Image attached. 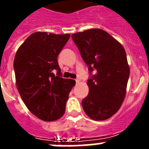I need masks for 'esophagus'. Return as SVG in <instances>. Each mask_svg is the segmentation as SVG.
I'll return each mask as SVG.
<instances>
[{
	"mask_svg": "<svg viewBox=\"0 0 149 149\" xmlns=\"http://www.w3.org/2000/svg\"><path fill=\"white\" fill-rule=\"evenodd\" d=\"M76 84H79V82H80V80H79V79H76Z\"/></svg>",
	"mask_w": 149,
	"mask_h": 149,
	"instance_id": "esophagus-1",
	"label": "esophagus"
}]
</instances>
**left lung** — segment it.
<instances>
[{"mask_svg": "<svg viewBox=\"0 0 149 149\" xmlns=\"http://www.w3.org/2000/svg\"><path fill=\"white\" fill-rule=\"evenodd\" d=\"M81 55L95 73L87 81L88 94L82 100L85 113L94 120H104L120 108L126 94L130 68L123 45L109 33L91 29L71 36Z\"/></svg>", "mask_w": 149, "mask_h": 149, "instance_id": "obj_1", "label": "left lung"}]
</instances>
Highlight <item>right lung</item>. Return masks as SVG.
<instances>
[{"instance_id":"add662e5","label":"right lung","mask_w":149,"mask_h":149,"mask_svg":"<svg viewBox=\"0 0 149 149\" xmlns=\"http://www.w3.org/2000/svg\"><path fill=\"white\" fill-rule=\"evenodd\" d=\"M70 37L68 34L34 32L15 55L18 91L29 110L42 120H56L64 115L69 93L76 84L74 80L61 77L58 62Z\"/></svg>"}]
</instances>
